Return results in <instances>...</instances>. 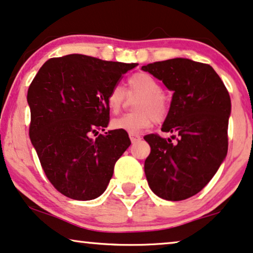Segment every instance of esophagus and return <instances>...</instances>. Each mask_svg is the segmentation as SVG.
<instances>
[{
  "label": "esophagus",
  "instance_id": "34e87169",
  "mask_svg": "<svg viewBox=\"0 0 253 253\" xmlns=\"http://www.w3.org/2000/svg\"><path fill=\"white\" fill-rule=\"evenodd\" d=\"M129 139H130V141H132V143H135V142H137V141L141 140V136L139 135V134L130 133L129 134Z\"/></svg>",
  "mask_w": 253,
  "mask_h": 253
}]
</instances>
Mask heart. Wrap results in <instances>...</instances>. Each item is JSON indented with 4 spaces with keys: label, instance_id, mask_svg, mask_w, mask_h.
<instances>
[{
    "label": "heart",
    "instance_id": "1",
    "mask_svg": "<svg viewBox=\"0 0 253 253\" xmlns=\"http://www.w3.org/2000/svg\"><path fill=\"white\" fill-rule=\"evenodd\" d=\"M127 95L120 85L113 86L107 96V106L114 114L119 113L125 106L127 96L137 97L134 102L135 112L113 119L111 127L113 129L125 130L127 133H139L149 128L154 121L161 123L169 114V102L163 95V87L153 75L148 73H135L127 81Z\"/></svg>",
    "mask_w": 253,
    "mask_h": 253
}]
</instances>
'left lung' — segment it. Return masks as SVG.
<instances>
[{
	"instance_id": "obj_1",
	"label": "left lung",
	"mask_w": 253,
	"mask_h": 253,
	"mask_svg": "<svg viewBox=\"0 0 253 253\" xmlns=\"http://www.w3.org/2000/svg\"><path fill=\"white\" fill-rule=\"evenodd\" d=\"M142 70L173 91L162 130L178 135L176 143L158 134L144 136L151 148L144 173L162 199L185 200L210 183L227 156L230 96L207 63L177 58L149 63Z\"/></svg>"
}]
</instances>
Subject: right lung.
Returning a JSON list of instances; mask_svg holds the SVG:
<instances>
[{
    "mask_svg": "<svg viewBox=\"0 0 253 253\" xmlns=\"http://www.w3.org/2000/svg\"><path fill=\"white\" fill-rule=\"evenodd\" d=\"M136 66L70 54L47 60L30 84V139L50 184L70 199L103 194L130 146L125 130L92 135L109 125L110 90Z\"/></svg>",
    "mask_w": 253,
    "mask_h": 253,
    "instance_id": "obj_1",
    "label": "right lung"
}]
</instances>
